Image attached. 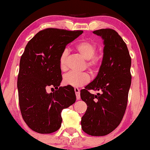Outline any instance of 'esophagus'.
Listing matches in <instances>:
<instances>
[{"label": "esophagus", "mask_w": 150, "mask_h": 150, "mask_svg": "<svg viewBox=\"0 0 150 150\" xmlns=\"http://www.w3.org/2000/svg\"><path fill=\"white\" fill-rule=\"evenodd\" d=\"M74 91H75V93H76V99L79 100V99H80V98H81V96H80V90H79L78 88H75Z\"/></svg>", "instance_id": "esophagus-1"}]
</instances>
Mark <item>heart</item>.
Here are the masks:
<instances>
[{
  "label": "heart",
  "instance_id": "1",
  "mask_svg": "<svg viewBox=\"0 0 150 150\" xmlns=\"http://www.w3.org/2000/svg\"><path fill=\"white\" fill-rule=\"evenodd\" d=\"M75 49L83 57L87 59V67L92 72H96L101 64V58L99 55L96 54L97 46L93 42L90 40H82L76 44ZM67 52L64 51L59 57V67L61 70L67 69L66 59ZM91 81V76L88 72L74 73L69 72L63 76V83L64 85L72 87H81L86 85Z\"/></svg>",
  "mask_w": 150,
  "mask_h": 150
}]
</instances>
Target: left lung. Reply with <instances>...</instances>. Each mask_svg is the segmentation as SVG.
I'll return each mask as SVG.
<instances>
[{"label": "left lung", "instance_id": "8db88e82", "mask_svg": "<svg viewBox=\"0 0 150 150\" xmlns=\"http://www.w3.org/2000/svg\"><path fill=\"white\" fill-rule=\"evenodd\" d=\"M93 33L104 40L103 58L96 79L81 91V100L88 106L81 124L87 134L103 136L120 124L126 112L131 84V58L126 43L114 29ZM89 89L102 93L91 94Z\"/></svg>", "mask_w": 150, "mask_h": 150}]
</instances>
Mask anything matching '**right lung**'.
I'll use <instances>...</instances> for the list:
<instances>
[{"mask_svg": "<svg viewBox=\"0 0 150 150\" xmlns=\"http://www.w3.org/2000/svg\"><path fill=\"white\" fill-rule=\"evenodd\" d=\"M83 32L48 28L37 33L26 45L19 62L17 89L22 118L33 131L45 134L57 131L62 111L75 103L74 88L59 87V57L67 45ZM48 87L56 91L47 93Z\"/></svg>", "mask_w": 150, "mask_h": 150, "instance_id": "right-lung-1", "label": "right lung"}]
</instances>
